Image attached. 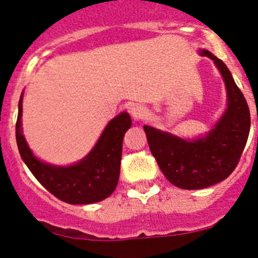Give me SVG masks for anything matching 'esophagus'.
Instances as JSON below:
<instances>
[{
  "label": "esophagus",
  "instance_id": "esophagus-1",
  "mask_svg": "<svg viewBox=\"0 0 258 258\" xmlns=\"http://www.w3.org/2000/svg\"><path fill=\"white\" fill-rule=\"evenodd\" d=\"M131 115L136 121L145 120L146 116H147V108L143 104H134L131 108Z\"/></svg>",
  "mask_w": 258,
  "mask_h": 258
}]
</instances>
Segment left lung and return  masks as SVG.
<instances>
[{
    "label": "left lung",
    "mask_w": 258,
    "mask_h": 258,
    "mask_svg": "<svg viewBox=\"0 0 258 258\" xmlns=\"http://www.w3.org/2000/svg\"><path fill=\"white\" fill-rule=\"evenodd\" d=\"M220 70L227 93V107L209 133L183 140L145 125L150 150L166 179L184 190H200L226 179L238 165L247 143L250 115L247 101L231 72L208 50H200Z\"/></svg>",
    "instance_id": "obj_1"
}]
</instances>
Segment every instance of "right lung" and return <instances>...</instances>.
Masks as SVG:
<instances>
[{"instance_id": "1", "label": "right lung", "mask_w": 258, "mask_h": 258, "mask_svg": "<svg viewBox=\"0 0 258 258\" xmlns=\"http://www.w3.org/2000/svg\"><path fill=\"white\" fill-rule=\"evenodd\" d=\"M23 94L18 111L17 143L23 161L49 192L68 204H93L115 191L120 175L122 140L132 126L127 112L118 113L104 127L98 142L83 160L74 165L56 166L38 160L22 132Z\"/></svg>"}]
</instances>
